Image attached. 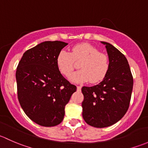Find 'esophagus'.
<instances>
[{
  "instance_id": "esophagus-1",
  "label": "esophagus",
  "mask_w": 148,
  "mask_h": 148,
  "mask_svg": "<svg viewBox=\"0 0 148 148\" xmlns=\"http://www.w3.org/2000/svg\"><path fill=\"white\" fill-rule=\"evenodd\" d=\"M77 91H81L82 86H77Z\"/></svg>"
}]
</instances>
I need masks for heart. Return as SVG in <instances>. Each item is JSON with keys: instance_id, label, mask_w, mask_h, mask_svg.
<instances>
[{"instance_id": "b5f03b06", "label": "heart", "mask_w": 148, "mask_h": 148, "mask_svg": "<svg viewBox=\"0 0 148 148\" xmlns=\"http://www.w3.org/2000/svg\"><path fill=\"white\" fill-rule=\"evenodd\" d=\"M75 62H81L79 65L81 70L71 74L69 79L77 83L99 82L105 77L110 67L108 56L86 43L74 46L71 52L61 51L56 58L58 69L66 77L72 72Z\"/></svg>"}]
</instances>
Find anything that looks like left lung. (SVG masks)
<instances>
[{"instance_id": "obj_1", "label": "left lung", "mask_w": 148, "mask_h": 148, "mask_svg": "<svg viewBox=\"0 0 148 148\" xmlns=\"http://www.w3.org/2000/svg\"><path fill=\"white\" fill-rule=\"evenodd\" d=\"M105 45L110 67L100 83L83 86L82 116L88 125L98 128L114 125L123 117L129 108L133 78L125 55L110 43Z\"/></svg>"}]
</instances>
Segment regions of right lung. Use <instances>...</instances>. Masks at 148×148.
Listing matches in <instances>:
<instances>
[{"instance_id":"add662e5","label":"right lung","mask_w":148,"mask_h":148,"mask_svg":"<svg viewBox=\"0 0 148 148\" xmlns=\"http://www.w3.org/2000/svg\"><path fill=\"white\" fill-rule=\"evenodd\" d=\"M67 43L44 41L23 53L16 73L18 99L33 122L53 127L63 120L65 106L77 86L62 75L56 58Z\"/></svg>"}]
</instances>
